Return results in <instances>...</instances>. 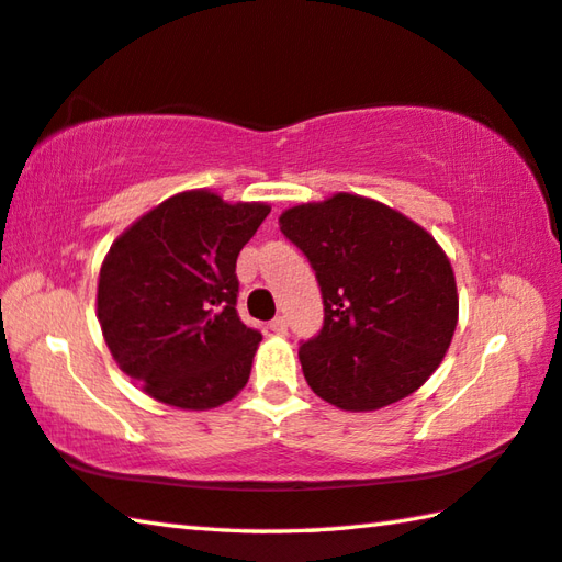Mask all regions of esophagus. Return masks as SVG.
Instances as JSON below:
<instances>
[{"label":"esophagus","instance_id":"1","mask_svg":"<svg viewBox=\"0 0 562 562\" xmlns=\"http://www.w3.org/2000/svg\"><path fill=\"white\" fill-rule=\"evenodd\" d=\"M270 329L274 331V335H284V331H288V319H284V317H274V319L270 322Z\"/></svg>","mask_w":562,"mask_h":562}]
</instances>
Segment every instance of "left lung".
<instances>
[{
	"instance_id": "left-lung-1",
	"label": "left lung",
	"mask_w": 562,
	"mask_h": 562,
	"mask_svg": "<svg viewBox=\"0 0 562 562\" xmlns=\"http://www.w3.org/2000/svg\"><path fill=\"white\" fill-rule=\"evenodd\" d=\"M280 231L307 255L325 300V327L300 347L312 392L345 412L414 394L459 322L453 268L434 235L355 193L288 207Z\"/></svg>"
}]
</instances>
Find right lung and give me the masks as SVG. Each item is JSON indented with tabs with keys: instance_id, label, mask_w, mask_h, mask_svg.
<instances>
[{
	"instance_id": "1",
	"label": "right lung",
	"mask_w": 562,
	"mask_h": 562,
	"mask_svg": "<svg viewBox=\"0 0 562 562\" xmlns=\"http://www.w3.org/2000/svg\"><path fill=\"white\" fill-rule=\"evenodd\" d=\"M268 213L195 188L113 240L97 317L113 361L150 398L207 412L243 392L262 335L237 317L235 262Z\"/></svg>"
}]
</instances>
